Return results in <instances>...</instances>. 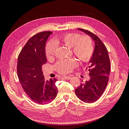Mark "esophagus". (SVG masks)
Listing matches in <instances>:
<instances>
[{"instance_id":"obj_1","label":"esophagus","mask_w":129,"mask_h":129,"mask_svg":"<svg viewBox=\"0 0 129 129\" xmlns=\"http://www.w3.org/2000/svg\"><path fill=\"white\" fill-rule=\"evenodd\" d=\"M63 78H64L65 79H66V80H70L72 78V77H71V76H63Z\"/></svg>"}]
</instances>
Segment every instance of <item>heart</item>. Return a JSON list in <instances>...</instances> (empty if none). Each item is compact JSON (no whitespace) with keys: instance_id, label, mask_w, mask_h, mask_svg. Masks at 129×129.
<instances>
[{"instance_id":"heart-1","label":"heart","mask_w":129,"mask_h":129,"mask_svg":"<svg viewBox=\"0 0 129 129\" xmlns=\"http://www.w3.org/2000/svg\"><path fill=\"white\" fill-rule=\"evenodd\" d=\"M80 36L78 33H66L56 39L55 42L58 45L71 48L73 55L81 62H87L91 58L93 52L92 41L88 36ZM55 43L49 41L46 45L45 53L48 60L52 59L55 55L56 49ZM76 64V61L73 58L63 60L57 62L55 68L61 74H67L71 72Z\"/></svg>"}]
</instances>
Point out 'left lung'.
<instances>
[{"instance_id": "left-lung-1", "label": "left lung", "mask_w": 129, "mask_h": 129, "mask_svg": "<svg viewBox=\"0 0 129 129\" xmlns=\"http://www.w3.org/2000/svg\"><path fill=\"white\" fill-rule=\"evenodd\" d=\"M88 34L95 42V49L89 61L88 69L90 79L83 82L75 89V93L80 100L92 103L102 96L109 80L110 63L108 50L100 39L88 30L78 28Z\"/></svg>"}]
</instances>
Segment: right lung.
I'll return each mask as SVG.
<instances>
[{
  "label": "right lung",
  "mask_w": 129,
  "mask_h": 129,
  "mask_svg": "<svg viewBox=\"0 0 129 129\" xmlns=\"http://www.w3.org/2000/svg\"><path fill=\"white\" fill-rule=\"evenodd\" d=\"M52 32H40L30 38L18 58L17 74L21 86L29 98L39 104L51 102L57 96V79L45 81L42 66L47 62L46 42Z\"/></svg>",
  "instance_id": "right-lung-1"
}]
</instances>
